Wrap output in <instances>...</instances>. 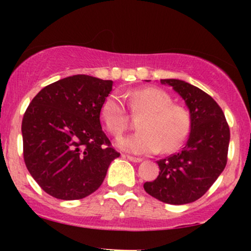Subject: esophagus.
Segmentation results:
<instances>
[{"label":"esophagus","mask_w":251,"mask_h":251,"mask_svg":"<svg viewBox=\"0 0 251 251\" xmlns=\"http://www.w3.org/2000/svg\"><path fill=\"white\" fill-rule=\"evenodd\" d=\"M126 158H127V159L129 160V162H133V163H140L142 162V158H139V157H133V155H125Z\"/></svg>","instance_id":"obj_1"}]
</instances>
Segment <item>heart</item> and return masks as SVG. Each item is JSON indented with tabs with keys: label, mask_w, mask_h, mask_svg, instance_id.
<instances>
[{
	"label": "heart",
	"mask_w": 251,
	"mask_h": 251,
	"mask_svg": "<svg viewBox=\"0 0 251 251\" xmlns=\"http://www.w3.org/2000/svg\"><path fill=\"white\" fill-rule=\"evenodd\" d=\"M134 116L143 114L135 132L118 142L124 151L135 154L155 153L162 150L174 152L183 145L191 128V117L183 106L172 103L165 91L155 87L134 89L126 96ZM100 116L106 128L114 137H120L128 126V114L125 103L118 94L105 98Z\"/></svg>",
	"instance_id": "1"
}]
</instances>
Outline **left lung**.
<instances>
[{"label":"left lung","instance_id":"obj_1","mask_svg":"<svg viewBox=\"0 0 251 251\" xmlns=\"http://www.w3.org/2000/svg\"><path fill=\"white\" fill-rule=\"evenodd\" d=\"M183 98L190 109L191 131L178 153L158 160L159 175L144 189L174 205L192 203L210 189L226 165L230 128L218 103L196 86L178 79L160 80Z\"/></svg>","mask_w":251,"mask_h":251}]
</instances>
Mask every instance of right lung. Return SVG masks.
Instances as JSON below:
<instances>
[{
    "instance_id": "1",
    "label": "right lung",
    "mask_w": 251,
    "mask_h": 251,
    "mask_svg": "<svg viewBox=\"0 0 251 251\" xmlns=\"http://www.w3.org/2000/svg\"><path fill=\"white\" fill-rule=\"evenodd\" d=\"M113 81L77 74L46 86L22 119L24 159L31 177L57 200H81L99 189L120 155L100 124Z\"/></svg>"
}]
</instances>
